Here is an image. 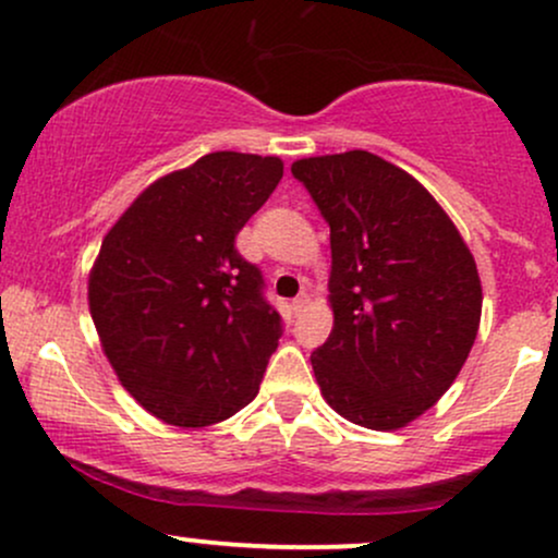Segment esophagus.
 Instances as JSON below:
<instances>
[{
  "instance_id": "1",
  "label": "esophagus",
  "mask_w": 558,
  "mask_h": 558,
  "mask_svg": "<svg viewBox=\"0 0 558 558\" xmlns=\"http://www.w3.org/2000/svg\"><path fill=\"white\" fill-rule=\"evenodd\" d=\"M306 306H310V296H306V293H301V296H296V299L291 301V310H293V315H301V312H304Z\"/></svg>"
}]
</instances>
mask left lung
<instances>
[{
  "mask_svg": "<svg viewBox=\"0 0 558 558\" xmlns=\"http://www.w3.org/2000/svg\"><path fill=\"white\" fill-rule=\"evenodd\" d=\"M293 178L330 226V338L312 354L341 417L399 430L451 388L477 338L472 252L420 181L369 151L306 157Z\"/></svg>",
  "mask_w": 558,
  "mask_h": 558,
  "instance_id": "obj_1",
  "label": "left lung"
}]
</instances>
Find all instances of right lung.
<instances>
[{"instance_id": "obj_1", "label": "right lung", "mask_w": 558, "mask_h": 558, "mask_svg": "<svg viewBox=\"0 0 558 558\" xmlns=\"http://www.w3.org/2000/svg\"><path fill=\"white\" fill-rule=\"evenodd\" d=\"M280 178L278 157L213 151L141 191L101 241L88 275L101 351L168 425H215L257 396L283 325L235 235Z\"/></svg>"}]
</instances>
